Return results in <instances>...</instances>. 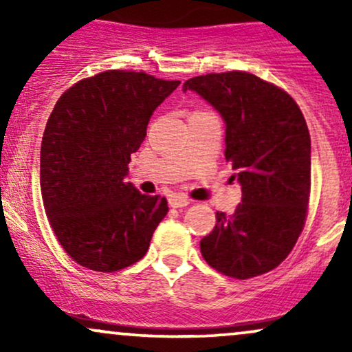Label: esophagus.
Masks as SVG:
<instances>
[{
    "mask_svg": "<svg viewBox=\"0 0 352 352\" xmlns=\"http://www.w3.org/2000/svg\"><path fill=\"white\" fill-rule=\"evenodd\" d=\"M168 204H170V207L173 208H182V207H187L190 204V199L185 195H177V193H172L170 197H168Z\"/></svg>",
    "mask_w": 352,
    "mask_h": 352,
    "instance_id": "esophagus-1",
    "label": "esophagus"
}]
</instances>
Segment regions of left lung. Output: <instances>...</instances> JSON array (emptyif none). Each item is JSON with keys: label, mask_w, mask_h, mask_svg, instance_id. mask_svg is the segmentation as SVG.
<instances>
[{"label": "left lung", "mask_w": 352, "mask_h": 352, "mask_svg": "<svg viewBox=\"0 0 352 352\" xmlns=\"http://www.w3.org/2000/svg\"><path fill=\"white\" fill-rule=\"evenodd\" d=\"M227 124L225 159L236 170L241 204L201 238L204 260L236 280L272 272L292 253L311 193V139L301 109L281 87L245 71L188 79Z\"/></svg>", "instance_id": "8db88e82"}]
</instances>
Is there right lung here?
<instances>
[{"label":"right lung","instance_id":"add662e5","mask_svg":"<svg viewBox=\"0 0 352 352\" xmlns=\"http://www.w3.org/2000/svg\"><path fill=\"white\" fill-rule=\"evenodd\" d=\"M180 80L111 69L80 79L52 109L41 144V195L56 238L76 263L112 273L147 253L165 197L124 180L152 112Z\"/></svg>","mask_w":352,"mask_h":352}]
</instances>
